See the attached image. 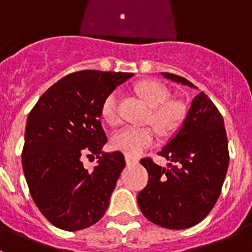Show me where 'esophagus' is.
I'll use <instances>...</instances> for the list:
<instances>
[{
	"mask_svg": "<svg viewBox=\"0 0 252 252\" xmlns=\"http://www.w3.org/2000/svg\"><path fill=\"white\" fill-rule=\"evenodd\" d=\"M125 160H126V164H127V165H135V164L139 162V159H137V158L131 157V155H127V154L125 155Z\"/></svg>",
	"mask_w": 252,
	"mask_h": 252,
	"instance_id": "obj_1",
	"label": "esophagus"
}]
</instances>
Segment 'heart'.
I'll return each mask as SVG.
<instances>
[{"mask_svg":"<svg viewBox=\"0 0 252 252\" xmlns=\"http://www.w3.org/2000/svg\"><path fill=\"white\" fill-rule=\"evenodd\" d=\"M136 91L144 101L151 107L149 122L154 125L161 135H171L183 124L186 119V107L182 102L170 99V92L162 83L153 79L137 83ZM102 119L111 126L120 122L119 94L112 92L104 98L101 106ZM157 141V131L153 127L127 126L113 135L111 145L116 150L137 157Z\"/></svg>","mask_w":252,"mask_h":252,"instance_id":"heart-1","label":"heart"}]
</instances>
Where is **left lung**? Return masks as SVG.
Here are the masks:
<instances>
[{"label": "left lung", "mask_w": 252, "mask_h": 252, "mask_svg": "<svg viewBox=\"0 0 252 252\" xmlns=\"http://www.w3.org/2000/svg\"><path fill=\"white\" fill-rule=\"evenodd\" d=\"M161 74L197 88L183 77ZM158 155L170 160L168 168L141 159L149 173L148 186L137 194L142 215L170 230L199 223L221 194L230 162L223 117L206 93L195 95L179 132Z\"/></svg>", "instance_id": "obj_1"}]
</instances>
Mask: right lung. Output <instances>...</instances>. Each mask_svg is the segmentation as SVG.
Returning a JSON list of instances; mask_svg holds the SVG:
<instances>
[{"label":"right lung","instance_id":"right-lung-1","mask_svg":"<svg viewBox=\"0 0 252 252\" xmlns=\"http://www.w3.org/2000/svg\"><path fill=\"white\" fill-rule=\"evenodd\" d=\"M132 73L82 70L44 93L28 116L22 169L44 217L60 230L79 231L103 217L125 168L121 151L103 153L92 172L83 155L99 156L107 142L101 106Z\"/></svg>","mask_w":252,"mask_h":252}]
</instances>
